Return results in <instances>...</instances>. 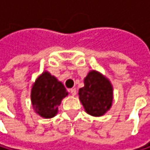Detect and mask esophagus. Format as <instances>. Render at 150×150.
<instances>
[{
  "label": "esophagus",
  "mask_w": 150,
  "mask_h": 150,
  "mask_svg": "<svg viewBox=\"0 0 150 150\" xmlns=\"http://www.w3.org/2000/svg\"><path fill=\"white\" fill-rule=\"evenodd\" d=\"M69 93L73 95V96H74L76 94V88H72V89H69Z\"/></svg>",
  "instance_id": "esophagus-1"
}]
</instances>
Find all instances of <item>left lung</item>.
<instances>
[{"label":"left lung","instance_id":"8db88e82","mask_svg":"<svg viewBox=\"0 0 150 150\" xmlns=\"http://www.w3.org/2000/svg\"><path fill=\"white\" fill-rule=\"evenodd\" d=\"M79 89V99L88 114L95 117L104 115L110 110L113 100L111 82L97 71H90Z\"/></svg>","mask_w":150,"mask_h":150}]
</instances>
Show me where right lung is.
I'll use <instances>...</instances> for the list:
<instances>
[{
  "label": "right lung",
  "mask_w": 150,
  "mask_h": 150,
  "mask_svg": "<svg viewBox=\"0 0 150 150\" xmlns=\"http://www.w3.org/2000/svg\"><path fill=\"white\" fill-rule=\"evenodd\" d=\"M68 93L64 84L45 71L37 78L31 88V103L35 112L43 118L56 116L63 98Z\"/></svg>",
  "instance_id": "right-lung-1"
}]
</instances>
